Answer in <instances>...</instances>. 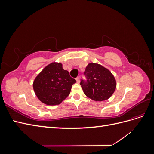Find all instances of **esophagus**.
I'll use <instances>...</instances> for the list:
<instances>
[{
	"label": "esophagus",
	"instance_id": "obj_1",
	"mask_svg": "<svg viewBox=\"0 0 154 154\" xmlns=\"http://www.w3.org/2000/svg\"><path fill=\"white\" fill-rule=\"evenodd\" d=\"M76 80L77 83H79V82H80V77L78 76V77L76 78Z\"/></svg>",
	"mask_w": 154,
	"mask_h": 154
}]
</instances>
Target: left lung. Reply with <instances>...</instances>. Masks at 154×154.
I'll use <instances>...</instances> for the list:
<instances>
[{"label": "left lung", "instance_id": "left-lung-1", "mask_svg": "<svg viewBox=\"0 0 154 154\" xmlns=\"http://www.w3.org/2000/svg\"><path fill=\"white\" fill-rule=\"evenodd\" d=\"M85 80L80 85L84 94L94 101H105L112 95L116 87L114 76L101 65L91 63L84 72Z\"/></svg>", "mask_w": 154, "mask_h": 154}]
</instances>
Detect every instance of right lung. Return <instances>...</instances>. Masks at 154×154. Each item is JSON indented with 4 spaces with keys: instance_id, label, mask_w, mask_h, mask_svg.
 <instances>
[{
    "instance_id": "obj_1",
    "label": "right lung",
    "mask_w": 154,
    "mask_h": 154,
    "mask_svg": "<svg viewBox=\"0 0 154 154\" xmlns=\"http://www.w3.org/2000/svg\"><path fill=\"white\" fill-rule=\"evenodd\" d=\"M76 82L60 63L45 67L35 78L33 89L38 98L49 105H59L69 95L72 85Z\"/></svg>"
}]
</instances>
